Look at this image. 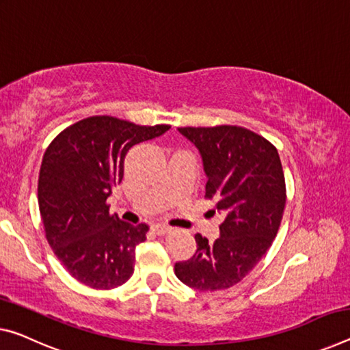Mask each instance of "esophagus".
Masks as SVG:
<instances>
[{
	"label": "esophagus",
	"instance_id": "obj_1",
	"mask_svg": "<svg viewBox=\"0 0 350 350\" xmlns=\"http://www.w3.org/2000/svg\"><path fill=\"white\" fill-rule=\"evenodd\" d=\"M152 230L157 235H166V234H170V232L173 230V229H171L170 226H165V224H154L152 226Z\"/></svg>",
	"mask_w": 350,
	"mask_h": 350
}]
</instances>
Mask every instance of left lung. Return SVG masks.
Segmentation results:
<instances>
[{"label":"left lung","mask_w":350,"mask_h":350,"mask_svg":"<svg viewBox=\"0 0 350 350\" xmlns=\"http://www.w3.org/2000/svg\"><path fill=\"white\" fill-rule=\"evenodd\" d=\"M201 152L205 198L226 218L213 243L195 235L191 258L174 265L182 284L199 291L237 285L273 245L286 202L285 176L275 146L240 126L179 127Z\"/></svg>","instance_id":"1"}]
</instances>
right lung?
<instances>
[{"mask_svg":"<svg viewBox=\"0 0 350 350\" xmlns=\"http://www.w3.org/2000/svg\"><path fill=\"white\" fill-rule=\"evenodd\" d=\"M170 127L96 115L68 126L46 148L38 208L55 257L81 284L110 290L134 274L135 247L149 227L110 215L107 198L123 180L127 151Z\"/></svg>","mask_w":350,"mask_h":350,"instance_id":"obj_1","label":"right lung"}]
</instances>
